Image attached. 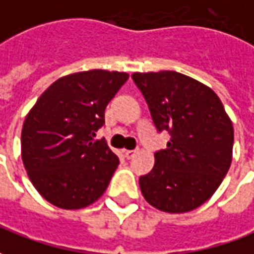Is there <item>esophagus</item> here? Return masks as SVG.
Wrapping results in <instances>:
<instances>
[{
	"instance_id": "obj_1",
	"label": "esophagus",
	"mask_w": 254,
	"mask_h": 254,
	"mask_svg": "<svg viewBox=\"0 0 254 254\" xmlns=\"http://www.w3.org/2000/svg\"><path fill=\"white\" fill-rule=\"evenodd\" d=\"M135 153H137V150H124V156L127 157V159L134 157L135 156Z\"/></svg>"
}]
</instances>
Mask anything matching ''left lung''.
<instances>
[{"instance_id": "left-lung-1", "label": "left lung", "mask_w": 254, "mask_h": 254, "mask_svg": "<svg viewBox=\"0 0 254 254\" xmlns=\"http://www.w3.org/2000/svg\"><path fill=\"white\" fill-rule=\"evenodd\" d=\"M157 131L171 135L139 177L145 200L166 213H187L217 190L232 162L234 127L214 91L177 71L134 73Z\"/></svg>"}]
</instances>
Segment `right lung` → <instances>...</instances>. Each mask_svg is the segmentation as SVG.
Wrapping results in <instances>:
<instances>
[{"instance_id":"obj_1","label":"right lung","mask_w":254,"mask_h":254,"mask_svg":"<svg viewBox=\"0 0 254 254\" xmlns=\"http://www.w3.org/2000/svg\"><path fill=\"white\" fill-rule=\"evenodd\" d=\"M128 78L94 69L61 77L37 99L22 128V160L38 193L59 209L97 202L119 166L105 139L94 141L105 109Z\"/></svg>"}]
</instances>
